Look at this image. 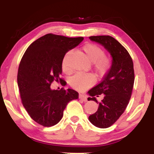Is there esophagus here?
<instances>
[{"label": "esophagus", "mask_w": 154, "mask_h": 154, "mask_svg": "<svg viewBox=\"0 0 154 154\" xmlns=\"http://www.w3.org/2000/svg\"><path fill=\"white\" fill-rule=\"evenodd\" d=\"M79 99H80V100H82L83 101H84V102H87V101H88L87 97L84 95V94H79Z\"/></svg>", "instance_id": "esophagus-1"}]
</instances>
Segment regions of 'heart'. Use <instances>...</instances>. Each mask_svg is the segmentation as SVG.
Masks as SVG:
<instances>
[{"label":"heart","instance_id":"1","mask_svg":"<svg viewBox=\"0 0 154 154\" xmlns=\"http://www.w3.org/2000/svg\"><path fill=\"white\" fill-rule=\"evenodd\" d=\"M83 50L88 60L94 62V66L99 74L103 75L109 70L110 67V60L104 56V52L102 48L95 44L88 43L83 47ZM69 51L65 54L62 60V69L65 73H68L69 70L67 66V60L70 54ZM95 82L94 75L90 73H79L75 74L70 79V85L75 89L83 90L93 85Z\"/></svg>","mask_w":154,"mask_h":154}]
</instances>
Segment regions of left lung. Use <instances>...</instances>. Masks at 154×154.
<instances>
[{"mask_svg": "<svg viewBox=\"0 0 154 154\" xmlns=\"http://www.w3.org/2000/svg\"><path fill=\"white\" fill-rule=\"evenodd\" d=\"M90 41L102 45L112 58L111 68L100 83L88 92V100L98 103L95 97L104 94L97 111L88 119L100 128L112 125L123 114L129 103L134 81L133 62L127 50L109 35L90 36Z\"/></svg>", "mask_w": 154, "mask_h": 154, "instance_id": "1", "label": "left lung"}]
</instances>
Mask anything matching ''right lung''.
I'll use <instances>...</instances> for the list:
<instances>
[{"label": "right lung", "instance_id": "1", "mask_svg": "<svg viewBox=\"0 0 154 154\" xmlns=\"http://www.w3.org/2000/svg\"><path fill=\"white\" fill-rule=\"evenodd\" d=\"M83 39L48 33L31 43L22 57L17 84L23 106L31 119L44 127L58 123L68 103L79 97L75 90H52L50 85L63 81L60 78L63 58Z\"/></svg>", "mask_w": 154, "mask_h": 154}]
</instances>
